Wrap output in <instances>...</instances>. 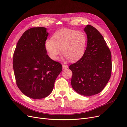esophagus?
I'll list each match as a JSON object with an SVG mask.
<instances>
[{
    "mask_svg": "<svg viewBox=\"0 0 127 127\" xmlns=\"http://www.w3.org/2000/svg\"><path fill=\"white\" fill-rule=\"evenodd\" d=\"M68 67V66L67 65H65V64H63V69H66Z\"/></svg>",
    "mask_w": 127,
    "mask_h": 127,
    "instance_id": "obj_1",
    "label": "esophagus"
}]
</instances>
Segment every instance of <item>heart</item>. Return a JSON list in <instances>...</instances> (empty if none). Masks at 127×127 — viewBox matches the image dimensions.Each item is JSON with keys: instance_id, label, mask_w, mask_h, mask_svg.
Returning a JSON list of instances; mask_svg holds the SVG:
<instances>
[{"instance_id": "obj_1", "label": "heart", "mask_w": 127, "mask_h": 127, "mask_svg": "<svg viewBox=\"0 0 127 127\" xmlns=\"http://www.w3.org/2000/svg\"><path fill=\"white\" fill-rule=\"evenodd\" d=\"M87 38L81 32L63 29L55 32L52 39H48L45 48L48 55L56 61L62 50L63 55L70 62L79 60L84 53Z\"/></svg>"}]
</instances>
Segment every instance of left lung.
I'll list each match as a JSON object with an SVG mask.
<instances>
[{"label":"left lung","mask_w":127,"mask_h":127,"mask_svg":"<svg viewBox=\"0 0 127 127\" xmlns=\"http://www.w3.org/2000/svg\"><path fill=\"white\" fill-rule=\"evenodd\" d=\"M84 31L87 36L85 52L69 68L73 73L71 85L74 90L89 96L100 93L109 80L111 54L103 36L95 28L87 25Z\"/></svg>","instance_id":"8db88e82"}]
</instances>
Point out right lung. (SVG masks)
Listing matches in <instances>:
<instances>
[{
	"label": "right lung",
	"mask_w": 127,
	"mask_h": 127,
	"mask_svg": "<svg viewBox=\"0 0 127 127\" xmlns=\"http://www.w3.org/2000/svg\"><path fill=\"white\" fill-rule=\"evenodd\" d=\"M45 27H33L19 39L13 55L16 84L25 95L34 99L52 92L62 65L49 57L45 43L49 34Z\"/></svg>",
	"instance_id": "1"
}]
</instances>
